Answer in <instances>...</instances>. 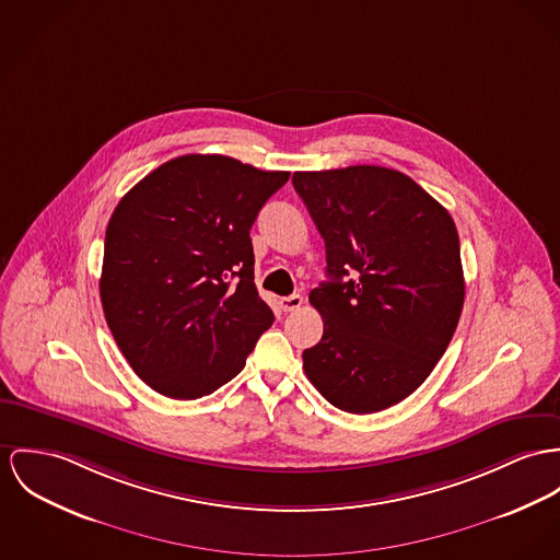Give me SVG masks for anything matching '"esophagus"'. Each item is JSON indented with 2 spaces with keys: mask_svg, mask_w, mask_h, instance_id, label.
<instances>
[{
  "mask_svg": "<svg viewBox=\"0 0 560 560\" xmlns=\"http://www.w3.org/2000/svg\"><path fill=\"white\" fill-rule=\"evenodd\" d=\"M301 306V294H292V296H285V299H281V308H283V311H299Z\"/></svg>",
  "mask_w": 560,
  "mask_h": 560,
  "instance_id": "1",
  "label": "esophagus"
}]
</instances>
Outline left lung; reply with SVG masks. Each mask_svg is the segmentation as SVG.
<instances>
[{
  "mask_svg": "<svg viewBox=\"0 0 560 560\" xmlns=\"http://www.w3.org/2000/svg\"><path fill=\"white\" fill-rule=\"evenodd\" d=\"M326 243L330 281L308 302L324 319L302 369L347 413H375L427 382L465 302L452 215L413 178L382 166L294 173Z\"/></svg>",
  "mask_w": 560,
  "mask_h": 560,
  "instance_id": "8db88e82",
  "label": "left lung"
}]
</instances>
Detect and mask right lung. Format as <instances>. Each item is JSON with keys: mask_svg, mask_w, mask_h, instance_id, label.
I'll return each instance as SVG.
<instances>
[{"mask_svg": "<svg viewBox=\"0 0 560 560\" xmlns=\"http://www.w3.org/2000/svg\"><path fill=\"white\" fill-rule=\"evenodd\" d=\"M290 173L180 155L136 183L104 238L100 299L133 373L194 400L236 377L275 322L254 281L249 230Z\"/></svg>", "mask_w": 560, "mask_h": 560, "instance_id": "add662e5", "label": "right lung"}]
</instances>
